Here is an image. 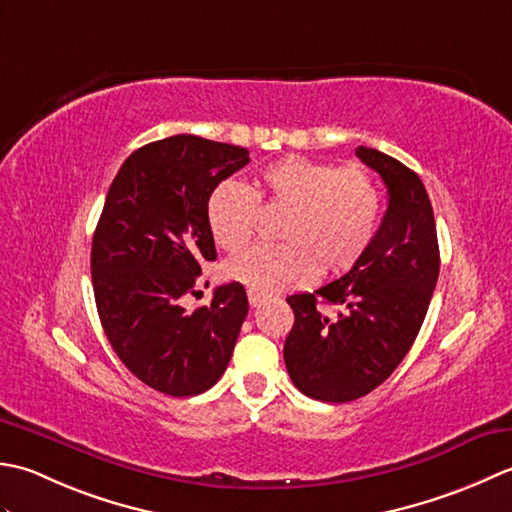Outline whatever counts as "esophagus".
<instances>
[{
  "label": "esophagus",
  "mask_w": 512,
  "mask_h": 512,
  "mask_svg": "<svg viewBox=\"0 0 512 512\" xmlns=\"http://www.w3.org/2000/svg\"><path fill=\"white\" fill-rule=\"evenodd\" d=\"M247 298H249V305H252V307H260V302L267 300L265 294H260V291H254V289L247 291Z\"/></svg>",
  "instance_id": "obj_1"
}]
</instances>
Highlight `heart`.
I'll list each match as a JSON object with an SVG mask.
<instances>
[{"label":"heart","mask_w":512,"mask_h":512,"mask_svg":"<svg viewBox=\"0 0 512 512\" xmlns=\"http://www.w3.org/2000/svg\"><path fill=\"white\" fill-rule=\"evenodd\" d=\"M258 201L285 210L280 245H258L225 265V276L254 291L302 287L318 274H342L367 252L380 223L382 194L360 165L291 154L269 163L249 190L241 181L218 183L207 198V227L225 252H241L258 223Z\"/></svg>","instance_id":"b5f03b06"}]
</instances>
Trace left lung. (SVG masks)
Here are the masks:
<instances>
[{
  "label": "left lung",
  "mask_w": 512,
  "mask_h": 512,
  "mask_svg": "<svg viewBox=\"0 0 512 512\" xmlns=\"http://www.w3.org/2000/svg\"><path fill=\"white\" fill-rule=\"evenodd\" d=\"M358 159L382 176L389 207L362 258L342 278L294 294L285 340L291 382L320 402H351L389 378L413 347L440 276L433 207L413 170L373 148ZM336 304L337 316L317 302Z\"/></svg>",
  "instance_id": "8db88e82"
}]
</instances>
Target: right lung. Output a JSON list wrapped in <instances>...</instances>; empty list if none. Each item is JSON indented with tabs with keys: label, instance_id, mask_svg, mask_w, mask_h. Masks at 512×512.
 <instances>
[{
	"label": "right lung",
	"instance_id": "add662e5",
	"mask_svg": "<svg viewBox=\"0 0 512 512\" xmlns=\"http://www.w3.org/2000/svg\"><path fill=\"white\" fill-rule=\"evenodd\" d=\"M249 163L241 145L176 134L134 150L106 196L92 236V289L114 353L174 398L212 389L225 373L249 302L238 283L185 311L201 265L216 260L207 227L214 187Z\"/></svg>",
	"mask_w": 512,
	"mask_h": 512
}]
</instances>
